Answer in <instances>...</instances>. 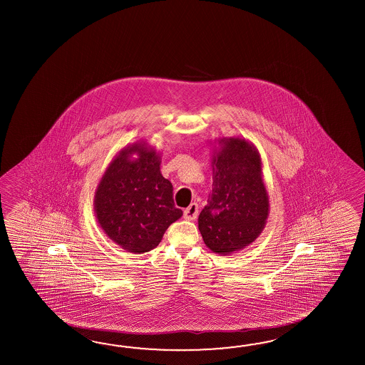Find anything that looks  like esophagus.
<instances>
[{
  "label": "esophagus",
  "mask_w": 365,
  "mask_h": 365,
  "mask_svg": "<svg viewBox=\"0 0 365 365\" xmlns=\"http://www.w3.org/2000/svg\"><path fill=\"white\" fill-rule=\"evenodd\" d=\"M198 215V205L192 203L187 209L184 210V217L187 220H194Z\"/></svg>",
  "instance_id": "34e87169"
}]
</instances>
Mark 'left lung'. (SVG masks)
<instances>
[{
    "instance_id": "obj_1",
    "label": "left lung",
    "mask_w": 365,
    "mask_h": 365,
    "mask_svg": "<svg viewBox=\"0 0 365 365\" xmlns=\"http://www.w3.org/2000/svg\"><path fill=\"white\" fill-rule=\"evenodd\" d=\"M212 193L198 217L206 247L230 256L255 242L270 212L262 160L256 146L240 137L214 140Z\"/></svg>"
}]
</instances>
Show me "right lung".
Segmentation results:
<instances>
[{
    "mask_svg": "<svg viewBox=\"0 0 365 365\" xmlns=\"http://www.w3.org/2000/svg\"><path fill=\"white\" fill-rule=\"evenodd\" d=\"M160 155L148 140L134 142L110 160L95 190L98 225L129 253L156 248L167 228L182 217L173 203L171 181L160 172Z\"/></svg>",
    "mask_w": 365,
    "mask_h": 365,
    "instance_id": "1",
    "label": "right lung"
}]
</instances>
